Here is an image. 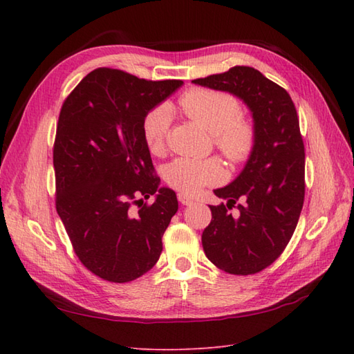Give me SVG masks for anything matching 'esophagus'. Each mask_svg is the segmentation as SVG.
<instances>
[{
	"instance_id": "obj_1",
	"label": "esophagus",
	"mask_w": 354,
	"mask_h": 354,
	"mask_svg": "<svg viewBox=\"0 0 354 354\" xmlns=\"http://www.w3.org/2000/svg\"><path fill=\"white\" fill-rule=\"evenodd\" d=\"M178 201L181 202L183 205H192L193 204V199L190 196H187V194H184V193L178 194Z\"/></svg>"
}]
</instances>
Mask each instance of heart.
<instances>
[{
	"label": "heart",
	"instance_id": "b5f03b06",
	"mask_svg": "<svg viewBox=\"0 0 354 354\" xmlns=\"http://www.w3.org/2000/svg\"><path fill=\"white\" fill-rule=\"evenodd\" d=\"M179 106L187 115L213 133V145L231 164H242L255 146L254 126L240 117V103L234 95L207 88H192L179 97ZM171 127V111L160 104L147 112L142 135L149 150L161 155L167 145ZM225 176L221 162L213 158L192 160L178 158L165 165L164 179L171 189L194 194L202 187L221 183Z\"/></svg>",
	"mask_w": 354,
	"mask_h": 354
}]
</instances>
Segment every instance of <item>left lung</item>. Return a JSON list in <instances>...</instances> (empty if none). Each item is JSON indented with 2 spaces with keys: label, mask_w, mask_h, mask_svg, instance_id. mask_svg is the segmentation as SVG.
Here are the masks:
<instances>
[{
  "label": "left lung",
  "mask_w": 354,
  "mask_h": 354,
  "mask_svg": "<svg viewBox=\"0 0 354 354\" xmlns=\"http://www.w3.org/2000/svg\"><path fill=\"white\" fill-rule=\"evenodd\" d=\"M193 84L234 94L252 112L254 150L234 181L214 190L227 204L209 205L212 222L202 232V246L225 272L257 274L288 246L304 204L306 153L295 104L284 88L252 66H232Z\"/></svg>",
  "instance_id": "left-lung-1"
}]
</instances>
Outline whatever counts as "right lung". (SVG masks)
I'll use <instances>...</instances> for the list:
<instances>
[{
  "label": "right lung",
  "mask_w": 354,
  "mask_h": 354,
  "mask_svg": "<svg viewBox=\"0 0 354 354\" xmlns=\"http://www.w3.org/2000/svg\"><path fill=\"white\" fill-rule=\"evenodd\" d=\"M181 85L97 68L62 104L53 147L56 212L82 265L106 281L129 283L152 269L178 212L176 193L160 189L142 122ZM153 194L152 205L144 202Z\"/></svg>",
  "instance_id": "1"
}]
</instances>
